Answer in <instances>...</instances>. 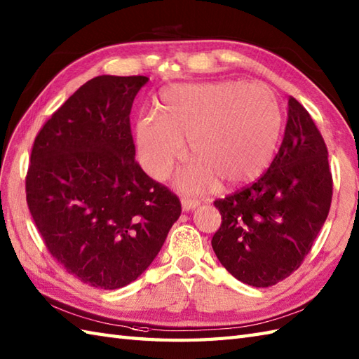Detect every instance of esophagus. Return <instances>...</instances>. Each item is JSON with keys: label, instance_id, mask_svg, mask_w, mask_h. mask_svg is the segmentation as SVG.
<instances>
[{"label": "esophagus", "instance_id": "obj_1", "mask_svg": "<svg viewBox=\"0 0 359 359\" xmlns=\"http://www.w3.org/2000/svg\"><path fill=\"white\" fill-rule=\"evenodd\" d=\"M198 206V202L196 200H191V198H182V210L183 211H191L194 210V208Z\"/></svg>", "mask_w": 359, "mask_h": 359}]
</instances>
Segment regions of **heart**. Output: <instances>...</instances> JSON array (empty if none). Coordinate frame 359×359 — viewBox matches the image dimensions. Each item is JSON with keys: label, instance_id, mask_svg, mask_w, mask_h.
<instances>
[{"label": "heart", "instance_id": "heart-1", "mask_svg": "<svg viewBox=\"0 0 359 359\" xmlns=\"http://www.w3.org/2000/svg\"><path fill=\"white\" fill-rule=\"evenodd\" d=\"M156 110L136 125L139 163L162 180L185 154L187 140L194 161L179 185L191 193L212 189L217 180L238 187L260 177L281 135L280 102L260 82L176 84L162 91Z\"/></svg>", "mask_w": 359, "mask_h": 359}]
</instances>
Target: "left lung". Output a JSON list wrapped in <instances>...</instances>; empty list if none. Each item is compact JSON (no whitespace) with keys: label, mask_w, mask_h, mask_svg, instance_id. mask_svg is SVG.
<instances>
[{"label":"left lung","mask_w":359,"mask_h":359,"mask_svg":"<svg viewBox=\"0 0 359 359\" xmlns=\"http://www.w3.org/2000/svg\"><path fill=\"white\" fill-rule=\"evenodd\" d=\"M287 105L285 137L268 171L214 202L222 214L214 252L254 287L277 285L302 266L330 210L327 147L306 108L292 96Z\"/></svg>","instance_id":"1"}]
</instances>
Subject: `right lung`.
I'll use <instances>...</instances> for the list:
<instances>
[{
  "label": "right lung",
  "mask_w": 359,
  "mask_h": 359,
  "mask_svg": "<svg viewBox=\"0 0 359 359\" xmlns=\"http://www.w3.org/2000/svg\"><path fill=\"white\" fill-rule=\"evenodd\" d=\"M147 82L90 79L33 142L26 177L33 222L55 260L93 287L135 281L182 212L179 197L135 161L130 113Z\"/></svg>",
  "instance_id": "1"
}]
</instances>
